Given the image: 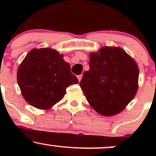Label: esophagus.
Masks as SVG:
<instances>
[{
  "instance_id": "1",
  "label": "esophagus",
  "mask_w": 156,
  "mask_h": 156,
  "mask_svg": "<svg viewBox=\"0 0 156 156\" xmlns=\"http://www.w3.org/2000/svg\"><path fill=\"white\" fill-rule=\"evenodd\" d=\"M82 77H83V76H82V75H78V76H77V78H78V80H79V81H80V80H81Z\"/></svg>"
}]
</instances>
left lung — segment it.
<instances>
[{"instance_id":"obj_1","label":"left lung","mask_w":156,"mask_h":156,"mask_svg":"<svg viewBox=\"0 0 156 156\" xmlns=\"http://www.w3.org/2000/svg\"><path fill=\"white\" fill-rule=\"evenodd\" d=\"M89 69L83 73L80 87L87 101L98 114H119L138 90L139 67L120 48L103 47L90 53Z\"/></svg>"}]
</instances>
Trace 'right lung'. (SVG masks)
<instances>
[{
    "label": "right lung",
    "mask_w": 156,
    "mask_h": 156,
    "mask_svg": "<svg viewBox=\"0 0 156 156\" xmlns=\"http://www.w3.org/2000/svg\"><path fill=\"white\" fill-rule=\"evenodd\" d=\"M17 83L26 101L39 109L59 102L71 84L78 83L63 55L51 48H34L17 69Z\"/></svg>",
    "instance_id": "right-lung-1"
}]
</instances>
